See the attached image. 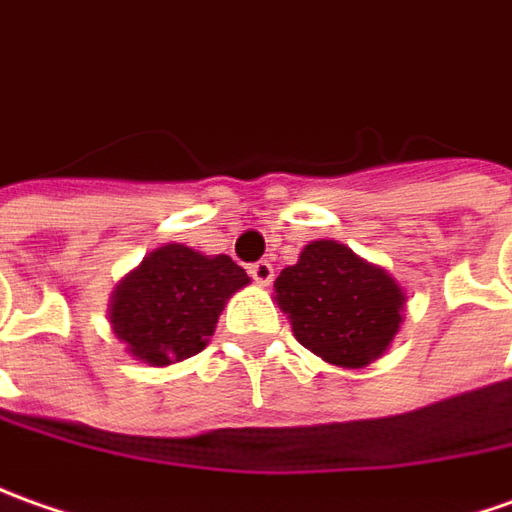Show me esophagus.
Masks as SVG:
<instances>
[{"label": "esophagus", "instance_id": "esophagus-1", "mask_svg": "<svg viewBox=\"0 0 512 512\" xmlns=\"http://www.w3.org/2000/svg\"><path fill=\"white\" fill-rule=\"evenodd\" d=\"M249 274H252V280L260 285H269L274 280V266H271L269 260H257L249 266Z\"/></svg>", "mask_w": 512, "mask_h": 512}]
</instances>
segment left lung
<instances>
[{
	"instance_id": "obj_1",
	"label": "left lung",
	"mask_w": 512,
	"mask_h": 512,
	"mask_svg": "<svg viewBox=\"0 0 512 512\" xmlns=\"http://www.w3.org/2000/svg\"><path fill=\"white\" fill-rule=\"evenodd\" d=\"M274 291L297 342L350 370L381 356L401 325V285L344 243H308L300 263L280 271Z\"/></svg>"
}]
</instances>
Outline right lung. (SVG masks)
Segmentation results:
<instances>
[{
  "label": "right lung",
  "mask_w": 512,
  "mask_h": 512,
  "mask_svg": "<svg viewBox=\"0 0 512 512\" xmlns=\"http://www.w3.org/2000/svg\"><path fill=\"white\" fill-rule=\"evenodd\" d=\"M246 283V271L232 257L168 243L114 291L111 328L131 356L154 367L173 364L204 350L229 294Z\"/></svg>",
  "instance_id": "add662e5"
}]
</instances>
